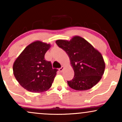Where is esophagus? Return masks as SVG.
I'll use <instances>...</instances> for the list:
<instances>
[{"instance_id":"obj_1","label":"esophagus","mask_w":122,"mask_h":122,"mask_svg":"<svg viewBox=\"0 0 122 122\" xmlns=\"http://www.w3.org/2000/svg\"><path fill=\"white\" fill-rule=\"evenodd\" d=\"M64 66H61V68H60V69H59V71H60L61 72H62V71H63V70H64Z\"/></svg>"}]
</instances>
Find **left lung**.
<instances>
[{
  "label": "left lung",
  "mask_w": 122,
  "mask_h": 122,
  "mask_svg": "<svg viewBox=\"0 0 122 122\" xmlns=\"http://www.w3.org/2000/svg\"><path fill=\"white\" fill-rule=\"evenodd\" d=\"M60 48L69 56L75 75L69 86L77 91H85L95 86L103 75L105 63L101 53L95 49L87 41L79 36L71 40L56 41Z\"/></svg>",
  "instance_id": "8db88e82"
}]
</instances>
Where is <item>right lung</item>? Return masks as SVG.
I'll return each mask as SVG.
<instances>
[{
    "label": "right lung",
    "mask_w": 122,
    "mask_h": 122,
    "mask_svg": "<svg viewBox=\"0 0 122 122\" xmlns=\"http://www.w3.org/2000/svg\"><path fill=\"white\" fill-rule=\"evenodd\" d=\"M50 44L37 41L30 43L16 58L13 65L15 79L30 92L41 93L51 87L56 75L50 61L45 59Z\"/></svg>",
    "instance_id": "right-lung-1"
}]
</instances>
